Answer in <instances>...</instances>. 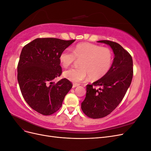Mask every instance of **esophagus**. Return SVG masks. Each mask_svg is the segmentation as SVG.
Instances as JSON below:
<instances>
[{"instance_id": "34e87169", "label": "esophagus", "mask_w": 151, "mask_h": 151, "mask_svg": "<svg viewBox=\"0 0 151 151\" xmlns=\"http://www.w3.org/2000/svg\"><path fill=\"white\" fill-rule=\"evenodd\" d=\"M77 86H79V84H73V86H72V88H76V87H77Z\"/></svg>"}]
</instances>
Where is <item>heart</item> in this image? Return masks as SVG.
Returning <instances> with one entry per match:
<instances>
[{
  "label": "heart",
  "instance_id": "b5f03b06",
  "mask_svg": "<svg viewBox=\"0 0 151 151\" xmlns=\"http://www.w3.org/2000/svg\"><path fill=\"white\" fill-rule=\"evenodd\" d=\"M113 53L108 47L90 43L77 44L72 49L63 50L59 55V61L63 67H67L80 60L79 68H71L63 73L65 77L74 83L85 81L89 76L98 80L106 76L113 63Z\"/></svg>",
  "mask_w": 151,
  "mask_h": 151
}]
</instances>
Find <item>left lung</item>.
Here are the masks:
<instances>
[{"instance_id": "obj_1", "label": "left lung", "mask_w": 151, "mask_h": 151, "mask_svg": "<svg viewBox=\"0 0 151 151\" xmlns=\"http://www.w3.org/2000/svg\"><path fill=\"white\" fill-rule=\"evenodd\" d=\"M111 47L115 54L108 74L92 84L86 86V95L81 109L86 116L96 119L106 116L122 101L133 77V61L130 54L120 44L101 40ZM99 86V89L95 87Z\"/></svg>"}]
</instances>
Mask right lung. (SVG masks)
I'll list each match as a JSON object with an SVG mask.
<instances>
[{
  "label": "right lung",
  "mask_w": 151,
  "mask_h": 151,
  "mask_svg": "<svg viewBox=\"0 0 151 151\" xmlns=\"http://www.w3.org/2000/svg\"><path fill=\"white\" fill-rule=\"evenodd\" d=\"M75 40L36 38L22 49L17 65V81L26 102L34 110L50 115L60 108L72 87L64 78L52 82L62 72L59 55Z\"/></svg>",
  "instance_id": "right-lung-1"
}]
</instances>
